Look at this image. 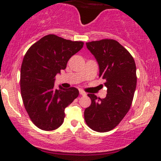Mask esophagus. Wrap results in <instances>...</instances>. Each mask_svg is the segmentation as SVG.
Here are the masks:
<instances>
[{
  "label": "esophagus",
  "mask_w": 161,
  "mask_h": 161,
  "mask_svg": "<svg viewBox=\"0 0 161 161\" xmlns=\"http://www.w3.org/2000/svg\"><path fill=\"white\" fill-rule=\"evenodd\" d=\"M79 93H80V95H82V96L86 95V92H85L84 91H82V90H79Z\"/></svg>",
  "instance_id": "obj_1"
}]
</instances>
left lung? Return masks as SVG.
<instances>
[{"mask_svg": "<svg viewBox=\"0 0 161 161\" xmlns=\"http://www.w3.org/2000/svg\"><path fill=\"white\" fill-rule=\"evenodd\" d=\"M100 69L99 77L104 79L108 88L105 98L88 94L91 104L86 108L87 125L98 132L114 129L130 109L136 88V66L129 51L114 40L86 43Z\"/></svg>", "mask_w": 161, "mask_h": 161, "instance_id": "1", "label": "left lung"}]
</instances>
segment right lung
<instances>
[{"instance_id":"add662e5","label":"right lung","mask_w":161,"mask_h":161,"mask_svg":"<svg viewBox=\"0 0 161 161\" xmlns=\"http://www.w3.org/2000/svg\"><path fill=\"white\" fill-rule=\"evenodd\" d=\"M84 43L53 34L45 36L27 50L21 66V94L31 121L44 131L57 129L64 121V109L79 96L75 87L54 89L55 76Z\"/></svg>"}]
</instances>
